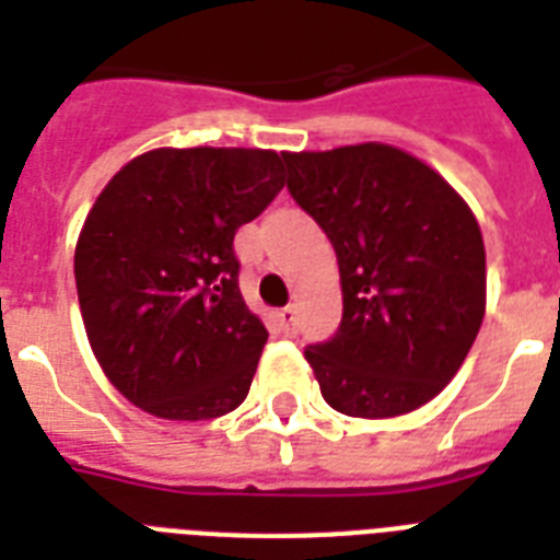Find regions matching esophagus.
Masks as SVG:
<instances>
[{
  "label": "esophagus",
  "instance_id": "esophagus-1",
  "mask_svg": "<svg viewBox=\"0 0 560 560\" xmlns=\"http://www.w3.org/2000/svg\"><path fill=\"white\" fill-rule=\"evenodd\" d=\"M279 319H281V325H284V331H288V334L296 331V311H293V305L281 307Z\"/></svg>",
  "mask_w": 560,
  "mask_h": 560
}]
</instances>
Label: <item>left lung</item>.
<instances>
[{"mask_svg": "<svg viewBox=\"0 0 560 560\" xmlns=\"http://www.w3.org/2000/svg\"><path fill=\"white\" fill-rule=\"evenodd\" d=\"M340 264L342 323L305 360L337 412L395 418L453 381L486 316V244L447 179L395 144L281 153Z\"/></svg>", "mask_w": 560, "mask_h": 560, "instance_id": "left-lung-1", "label": "left lung"}]
</instances>
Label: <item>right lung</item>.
<instances>
[{
  "label": "right lung",
  "instance_id": "1",
  "mask_svg": "<svg viewBox=\"0 0 560 560\" xmlns=\"http://www.w3.org/2000/svg\"><path fill=\"white\" fill-rule=\"evenodd\" d=\"M281 188L276 151L156 148L92 202L78 302L101 372L133 407L206 421L244 404L267 328L241 296L232 241Z\"/></svg>",
  "mask_w": 560,
  "mask_h": 560
}]
</instances>
